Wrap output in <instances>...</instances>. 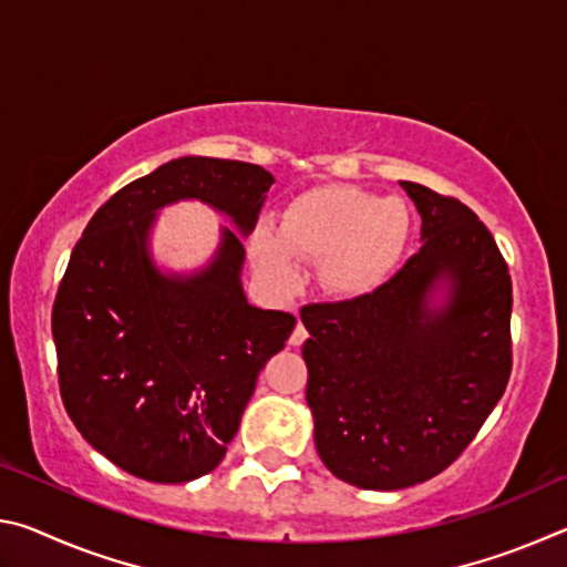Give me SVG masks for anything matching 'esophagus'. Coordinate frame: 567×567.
<instances>
[{
  "label": "esophagus",
  "mask_w": 567,
  "mask_h": 567,
  "mask_svg": "<svg viewBox=\"0 0 567 567\" xmlns=\"http://www.w3.org/2000/svg\"><path fill=\"white\" fill-rule=\"evenodd\" d=\"M305 338H307L305 324H302V322H297V324H295V330H292V334H290V344H292V348H300V344L305 342Z\"/></svg>",
  "instance_id": "34e87169"
}]
</instances>
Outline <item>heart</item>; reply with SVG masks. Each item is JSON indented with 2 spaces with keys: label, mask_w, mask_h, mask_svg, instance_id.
Masks as SVG:
<instances>
[{
  "label": "heart",
  "mask_w": 567,
  "mask_h": 567,
  "mask_svg": "<svg viewBox=\"0 0 567 567\" xmlns=\"http://www.w3.org/2000/svg\"><path fill=\"white\" fill-rule=\"evenodd\" d=\"M410 239L402 199L350 185H324L297 195L280 225L260 223L249 233V260L267 287L290 295L300 262H320V282L340 300L375 292L395 270Z\"/></svg>",
  "instance_id": "heart-1"
}]
</instances>
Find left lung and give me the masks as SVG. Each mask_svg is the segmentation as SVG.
<instances>
[{
  "label": "left lung",
  "mask_w": 567,
  "mask_h": 567,
  "mask_svg": "<svg viewBox=\"0 0 567 567\" xmlns=\"http://www.w3.org/2000/svg\"><path fill=\"white\" fill-rule=\"evenodd\" d=\"M420 252L360 300L307 305V408L318 455L364 491L425 483L453 463L511 378L513 285L473 209L400 182Z\"/></svg>",
  "instance_id": "8db88e82"
}]
</instances>
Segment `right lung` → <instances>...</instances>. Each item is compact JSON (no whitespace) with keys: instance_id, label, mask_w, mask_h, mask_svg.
I'll return each mask as SVG.
<instances>
[{"instance_id":"1","label":"right lung","mask_w":567,"mask_h":567,"mask_svg":"<svg viewBox=\"0 0 567 567\" xmlns=\"http://www.w3.org/2000/svg\"><path fill=\"white\" fill-rule=\"evenodd\" d=\"M275 177L260 165L179 157L130 182L90 219L52 310L66 412L114 465L189 483L223 463L265 362L295 318L247 302L245 247ZM203 202L230 223L214 257L169 271L151 247L158 213Z\"/></svg>"}]
</instances>
